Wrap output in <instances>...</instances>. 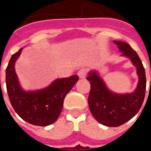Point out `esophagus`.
Segmentation results:
<instances>
[{"mask_svg":"<svg viewBox=\"0 0 151 151\" xmlns=\"http://www.w3.org/2000/svg\"><path fill=\"white\" fill-rule=\"evenodd\" d=\"M86 73H87V70L86 69H80L78 72V75L80 78H85L86 76Z\"/></svg>","mask_w":151,"mask_h":151,"instance_id":"34e87169","label":"esophagus"}]
</instances>
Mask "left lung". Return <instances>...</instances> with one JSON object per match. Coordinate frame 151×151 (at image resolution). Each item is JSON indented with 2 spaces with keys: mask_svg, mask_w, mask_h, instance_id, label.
<instances>
[{
  "mask_svg": "<svg viewBox=\"0 0 151 151\" xmlns=\"http://www.w3.org/2000/svg\"><path fill=\"white\" fill-rule=\"evenodd\" d=\"M113 42L122 52L121 56L129 58L135 66L138 82L132 93L118 94L108 88L98 71L91 70L88 73L86 79L91 83L89 108L95 120L108 127L120 126L138 112L145 98L146 86L145 69L137 53L129 43L116 40Z\"/></svg>",
  "mask_w": 151,
  "mask_h": 151,
  "instance_id": "1",
  "label": "left lung"
}]
</instances>
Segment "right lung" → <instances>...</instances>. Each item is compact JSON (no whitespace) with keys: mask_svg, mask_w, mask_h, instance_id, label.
Instances as JSON below:
<instances>
[{"mask_svg":"<svg viewBox=\"0 0 151 151\" xmlns=\"http://www.w3.org/2000/svg\"><path fill=\"white\" fill-rule=\"evenodd\" d=\"M22 51V48L11 56L5 70L6 88L10 103L18 116L28 123L39 126L52 124L59 117L65 97L78 82V76L57 78L45 88L25 91L15 71V62Z\"/></svg>","mask_w":151,"mask_h":151,"instance_id":"add662e5","label":"right lung"}]
</instances>
